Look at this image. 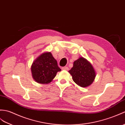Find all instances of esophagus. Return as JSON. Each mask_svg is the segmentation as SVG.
<instances>
[{
    "mask_svg": "<svg viewBox=\"0 0 125 125\" xmlns=\"http://www.w3.org/2000/svg\"><path fill=\"white\" fill-rule=\"evenodd\" d=\"M62 69L63 70H68L69 68L68 66H63V67L62 68Z\"/></svg>",
    "mask_w": 125,
    "mask_h": 125,
    "instance_id": "esophagus-1",
    "label": "esophagus"
}]
</instances>
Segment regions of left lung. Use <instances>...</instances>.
<instances>
[{"label":"left lung","mask_w":125,"mask_h":125,"mask_svg":"<svg viewBox=\"0 0 125 125\" xmlns=\"http://www.w3.org/2000/svg\"><path fill=\"white\" fill-rule=\"evenodd\" d=\"M69 72L72 76L74 82L82 87L91 85L96 76L91 64L83 57H80L75 61L73 67Z\"/></svg>","instance_id":"1"}]
</instances>
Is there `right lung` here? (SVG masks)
Segmentation results:
<instances>
[{"label":"right lung","instance_id":"obj_1","mask_svg":"<svg viewBox=\"0 0 125 125\" xmlns=\"http://www.w3.org/2000/svg\"><path fill=\"white\" fill-rule=\"evenodd\" d=\"M31 69L34 80L42 84L51 83L56 76L57 72L61 70L50 52L43 53L37 57Z\"/></svg>","mask_w":125,"mask_h":125}]
</instances>
